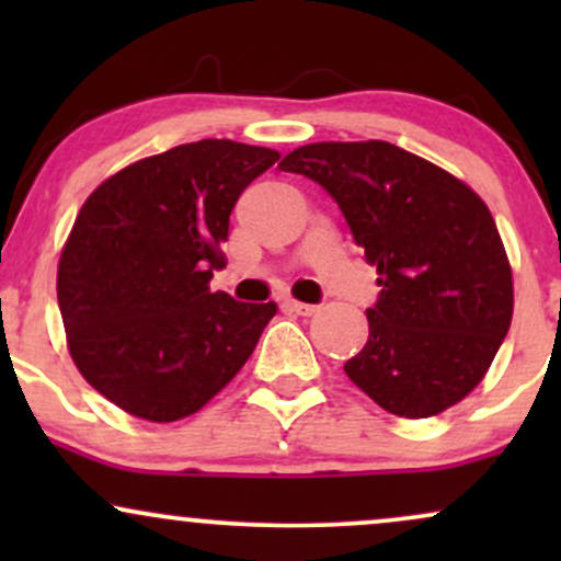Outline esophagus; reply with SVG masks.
I'll list each match as a JSON object with an SVG mask.
<instances>
[{
	"label": "esophagus",
	"instance_id": "obj_1",
	"mask_svg": "<svg viewBox=\"0 0 561 561\" xmlns=\"http://www.w3.org/2000/svg\"><path fill=\"white\" fill-rule=\"evenodd\" d=\"M287 308L298 313V317H313V313L319 311V306H313V302H300V300H287Z\"/></svg>",
	"mask_w": 561,
	"mask_h": 561
}]
</instances>
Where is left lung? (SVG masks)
I'll use <instances>...</instances> for the list:
<instances>
[{"label":"left lung","instance_id":"left-lung-1","mask_svg":"<svg viewBox=\"0 0 561 561\" xmlns=\"http://www.w3.org/2000/svg\"><path fill=\"white\" fill-rule=\"evenodd\" d=\"M282 171L324 186L379 298L369 340L345 375L385 411L424 420L469 396L504 343L514 311L512 266L488 205L465 182L390 141H317Z\"/></svg>","mask_w":561,"mask_h":561}]
</instances>
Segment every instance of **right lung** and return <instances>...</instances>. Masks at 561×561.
Masks as SVG:
<instances>
[{"label":"right lung","mask_w":561,"mask_h":561,"mask_svg":"<svg viewBox=\"0 0 561 561\" xmlns=\"http://www.w3.org/2000/svg\"><path fill=\"white\" fill-rule=\"evenodd\" d=\"M279 152L199 139L105 179L76 216L57 266L73 364L147 422L203 409L242 369L276 302L210 293L229 216Z\"/></svg>","instance_id":"add662e5"}]
</instances>
